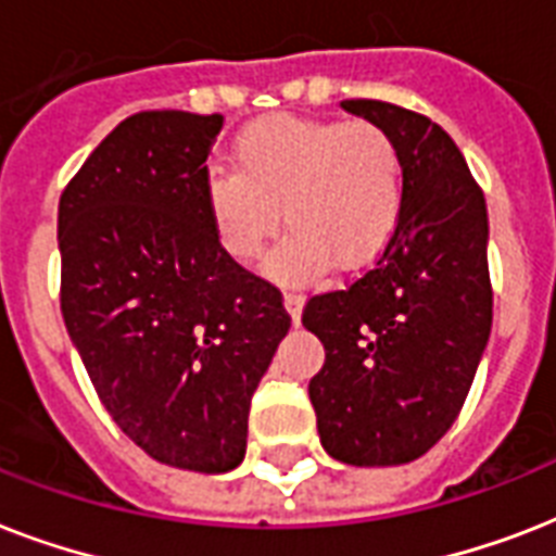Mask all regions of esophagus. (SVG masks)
I'll use <instances>...</instances> for the list:
<instances>
[{"mask_svg": "<svg viewBox=\"0 0 556 556\" xmlns=\"http://www.w3.org/2000/svg\"><path fill=\"white\" fill-rule=\"evenodd\" d=\"M282 300H286V308H288V314H291V320L300 323V314H303V303H305L303 291H296V288H288Z\"/></svg>", "mask_w": 556, "mask_h": 556, "instance_id": "esophagus-1", "label": "esophagus"}]
</instances>
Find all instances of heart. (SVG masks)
<instances>
[{"label":"heart","mask_w":556,"mask_h":556,"mask_svg":"<svg viewBox=\"0 0 556 556\" xmlns=\"http://www.w3.org/2000/svg\"><path fill=\"white\" fill-rule=\"evenodd\" d=\"M233 169L207 178V213L236 262L260 260L286 210V239L270 253L279 279L366 268L392 239L404 207V161L371 121L268 117L233 147Z\"/></svg>","instance_id":"heart-1"}]
</instances>
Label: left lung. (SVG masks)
Wrapping results in <instances>:
<instances>
[{
	"label": "left lung",
	"instance_id": "1",
	"mask_svg": "<svg viewBox=\"0 0 556 556\" xmlns=\"http://www.w3.org/2000/svg\"><path fill=\"white\" fill-rule=\"evenodd\" d=\"M343 109L395 138L404 207L366 274L305 303L303 326L326 349L308 395L331 458L406 465L453 427L491 338L488 207L430 117L364 98Z\"/></svg>",
	"mask_w": 556,
	"mask_h": 556
}]
</instances>
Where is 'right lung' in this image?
Wrapping results in <instances>:
<instances>
[{
    "mask_svg": "<svg viewBox=\"0 0 556 556\" xmlns=\"http://www.w3.org/2000/svg\"><path fill=\"white\" fill-rule=\"evenodd\" d=\"M222 115L126 117L65 185L56 216L65 329L112 421L155 462L225 473L251 397L291 329L282 294L222 248L207 155Z\"/></svg>",
    "mask_w": 556,
    "mask_h": 556,
    "instance_id": "1",
    "label": "right lung"
}]
</instances>
